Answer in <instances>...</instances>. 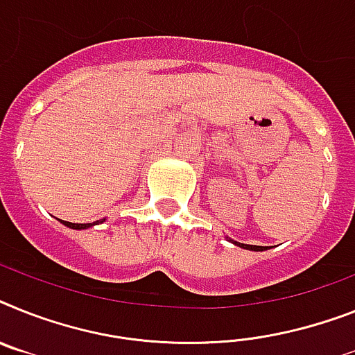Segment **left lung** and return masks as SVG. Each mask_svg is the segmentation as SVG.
<instances>
[{
  "label": "left lung",
  "mask_w": 355,
  "mask_h": 355,
  "mask_svg": "<svg viewBox=\"0 0 355 355\" xmlns=\"http://www.w3.org/2000/svg\"><path fill=\"white\" fill-rule=\"evenodd\" d=\"M229 242L234 243V245L242 247V249H247V251H267V247H261V245H247V243H240V242H234V240H231V238H227Z\"/></svg>",
  "instance_id": "left-lung-1"
}]
</instances>
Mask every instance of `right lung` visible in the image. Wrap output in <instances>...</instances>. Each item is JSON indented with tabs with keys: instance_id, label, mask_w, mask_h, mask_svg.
Returning a JSON list of instances; mask_svg holds the SVG:
<instances>
[{
	"instance_id": "obj_1",
	"label": "right lung",
	"mask_w": 355,
	"mask_h": 355,
	"mask_svg": "<svg viewBox=\"0 0 355 355\" xmlns=\"http://www.w3.org/2000/svg\"><path fill=\"white\" fill-rule=\"evenodd\" d=\"M101 222H104V220H97V222H94V223H71V222H64V220H61L62 225H67V227H70V229H77V231H81V229H88V227H92V225H97V223H101Z\"/></svg>"
}]
</instances>
